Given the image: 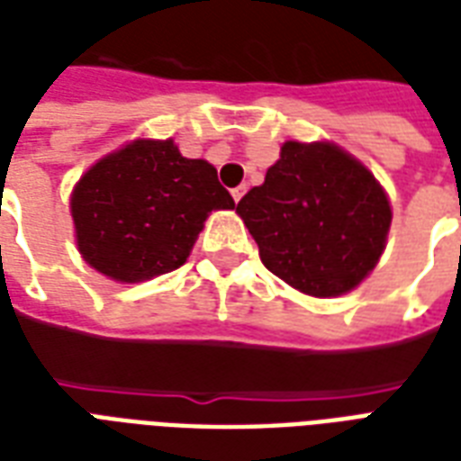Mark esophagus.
I'll list each match as a JSON object with an SVG mask.
<instances>
[{
    "label": "esophagus",
    "instance_id": "esophagus-1",
    "mask_svg": "<svg viewBox=\"0 0 461 461\" xmlns=\"http://www.w3.org/2000/svg\"><path fill=\"white\" fill-rule=\"evenodd\" d=\"M245 192H248V186L240 185V186H235V189H233V192H230V194H233L235 202H240V199H243V194H245Z\"/></svg>",
    "mask_w": 461,
    "mask_h": 461
}]
</instances>
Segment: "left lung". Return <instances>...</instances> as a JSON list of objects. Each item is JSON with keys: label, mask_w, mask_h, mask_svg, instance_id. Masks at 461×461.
<instances>
[{"label": "left lung", "mask_w": 461, "mask_h": 461, "mask_svg": "<svg viewBox=\"0 0 461 461\" xmlns=\"http://www.w3.org/2000/svg\"><path fill=\"white\" fill-rule=\"evenodd\" d=\"M238 213L265 267L318 299L352 292L382 258L391 226L372 172L330 143H284Z\"/></svg>", "instance_id": "8db88e82"}]
</instances>
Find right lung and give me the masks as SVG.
<instances>
[{"label": "right lung", "instance_id": "obj_1", "mask_svg": "<svg viewBox=\"0 0 461 461\" xmlns=\"http://www.w3.org/2000/svg\"><path fill=\"white\" fill-rule=\"evenodd\" d=\"M70 206L82 258L116 282H143L185 265L206 216L235 202L206 160L136 140L96 162Z\"/></svg>", "mask_w": 461, "mask_h": 461}]
</instances>
